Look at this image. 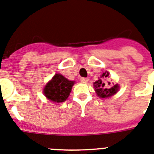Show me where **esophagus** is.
Instances as JSON below:
<instances>
[{
	"label": "esophagus",
	"mask_w": 154,
	"mask_h": 154,
	"mask_svg": "<svg viewBox=\"0 0 154 154\" xmlns=\"http://www.w3.org/2000/svg\"><path fill=\"white\" fill-rule=\"evenodd\" d=\"M80 80H81L82 83H87L88 81V78H86V77H81Z\"/></svg>",
	"instance_id": "34e87169"
}]
</instances>
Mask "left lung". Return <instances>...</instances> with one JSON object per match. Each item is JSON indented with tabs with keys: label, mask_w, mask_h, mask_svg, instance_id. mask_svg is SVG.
Here are the masks:
<instances>
[{
	"label": "left lung",
	"mask_w": 154,
	"mask_h": 154,
	"mask_svg": "<svg viewBox=\"0 0 154 154\" xmlns=\"http://www.w3.org/2000/svg\"><path fill=\"white\" fill-rule=\"evenodd\" d=\"M109 73H103L100 78L99 77V80L95 82H94V88L95 91L98 96L100 98H109L110 96H113L118 91L119 85H115L111 88H107L106 81L109 78ZM108 85H110L109 82H108Z\"/></svg>",
	"instance_id": "left-lung-1"
}]
</instances>
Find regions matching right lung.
Masks as SVG:
<instances>
[{
    "label": "right lung",
    "mask_w": 154,
    "mask_h": 154,
    "mask_svg": "<svg viewBox=\"0 0 154 154\" xmlns=\"http://www.w3.org/2000/svg\"><path fill=\"white\" fill-rule=\"evenodd\" d=\"M74 81H69L62 74L56 73L45 85L44 94L48 100L54 103H63L69 97Z\"/></svg>",
    "instance_id": "add662e5"
}]
</instances>
